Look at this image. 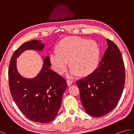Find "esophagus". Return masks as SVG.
<instances>
[{
  "label": "esophagus",
  "mask_w": 134,
  "mask_h": 134,
  "mask_svg": "<svg viewBox=\"0 0 134 134\" xmlns=\"http://www.w3.org/2000/svg\"><path fill=\"white\" fill-rule=\"evenodd\" d=\"M72 82H73V81L70 80V79H68V80L67 81V83L68 86H70L71 85H72Z\"/></svg>",
  "instance_id": "obj_1"
}]
</instances>
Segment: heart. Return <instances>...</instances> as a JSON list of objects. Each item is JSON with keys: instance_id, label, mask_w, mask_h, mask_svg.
<instances>
[{"instance_id": "b5f03b06", "label": "heart", "mask_w": 134, "mask_h": 134, "mask_svg": "<svg viewBox=\"0 0 134 134\" xmlns=\"http://www.w3.org/2000/svg\"><path fill=\"white\" fill-rule=\"evenodd\" d=\"M58 52L51 54L53 69L60 74H63L69 65L72 69L70 76H85L96 69L99 58L97 44L93 40L71 37L63 40L58 47Z\"/></svg>"}]
</instances>
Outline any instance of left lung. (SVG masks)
<instances>
[{
	"instance_id": "obj_1",
	"label": "left lung",
	"mask_w": 134,
	"mask_h": 134,
	"mask_svg": "<svg viewBox=\"0 0 134 134\" xmlns=\"http://www.w3.org/2000/svg\"><path fill=\"white\" fill-rule=\"evenodd\" d=\"M108 48L98 67L76 82L81 103L89 115L101 117L117 105L123 93L126 73L123 57L114 42L107 40Z\"/></svg>"
}]
</instances>
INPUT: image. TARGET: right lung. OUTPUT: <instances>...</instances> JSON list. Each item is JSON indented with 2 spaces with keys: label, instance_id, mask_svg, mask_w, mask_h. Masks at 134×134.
Masks as SVG:
<instances>
[{
  "label": "right lung",
  "instance_id": "add662e5",
  "mask_svg": "<svg viewBox=\"0 0 134 134\" xmlns=\"http://www.w3.org/2000/svg\"><path fill=\"white\" fill-rule=\"evenodd\" d=\"M44 44L34 40L15 51L8 68V83L11 96L22 113L33 121L48 123L56 118L63 94L67 87L65 79L50 69L49 56L44 58L41 71L35 78H25L16 69V59L27 49L41 51Z\"/></svg>",
  "mask_w": 134,
  "mask_h": 134
}]
</instances>
